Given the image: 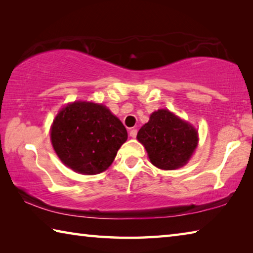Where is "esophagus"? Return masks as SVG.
<instances>
[{
  "instance_id": "34e87169",
  "label": "esophagus",
  "mask_w": 253,
  "mask_h": 253,
  "mask_svg": "<svg viewBox=\"0 0 253 253\" xmlns=\"http://www.w3.org/2000/svg\"><path fill=\"white\" fill-rule=\"evenodd\" d=\"M136 134H138V131H136L135 129H132L131 131H130V136H131V138H135V136H136Z\"/></svg>"
}]
</instances>
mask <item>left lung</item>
Listing matches in <instances>:
<instances>
[{
  "label": "left lung",
  "mask_w": 253,
  "mask_h": 253,
  "mask_svg": "<svg viewBox=\"0 0 253 253\" xmlns=\"http://www.w3.org/2000/svg\"><path fill=\"white\" fill-rule=\"evenodd\" d=\"M153 166L175 170L188 163L198 145V131L169 110L160 109L150 115L136 135Z\"/></svg>",
  "instance_id": "obj_1"
}]
</instances>
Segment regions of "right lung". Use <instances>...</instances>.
<instances>
[{"instance_id":"right-lung-1","label":"right lung","mask_w":253,"mask_h":253,"mask_svg":"<svg viewBox=\"0 0 253 253\" xmlns=\"http://www.w3.org/2000/svg\"><path fill=\"white\" fill-rule=\"evenodd\" d=\"M50 136L53 149L66 167L92 175L112 165L127 132L103 104L77 101L60 110Z\"/></svg>"}]
</instances>
